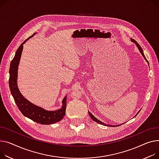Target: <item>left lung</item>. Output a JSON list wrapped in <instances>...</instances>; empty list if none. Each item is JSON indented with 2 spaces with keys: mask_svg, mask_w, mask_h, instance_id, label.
I'll return each instance as SVG.
<instances>
[{
  "mask_svg": "<svg viewBox=\"0 0 159 159\" xmlns=\"http://www.w3.org/2000/svg\"><path fill=\"white\" fill-rule=\"evenodd\" d=\"M131 41H132V42H134V43H135L136 46L137 47V48H138V49L139 50V51H140V52H141V54H142V56H143V57H144V58L146 59V61L148 62V61L146 60V57H145V56H144V53H143V49H142V48L141 47V46H140V45H139L138 43H137V41H135L134 39H131ZM89 112V116H90V117L91 118V119H92V120H93L94 121L97 122V123H100V124H101V125H105V126H107H107H112V125H107V124H105L104 123L102 122L101 121L98 120V119H97L96 118H95L94 116H93V114H91L90 112ZM139 111L138 112V113H139ZM138 113H137V114H138ZM137 114L136 115H137ZM136 115H135V116H136ZM121 125H122V124H121ZM119 125H118V126H119ZM117 126H118V125H117Z\"/></svg>",
  "mask_w": 159,
  "mask_h": 159,
  "instance_id": "left-lung-1",
  "label": "left lung"
}]
</instances>
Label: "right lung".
Wrapping results in <instances>:
<instances>
[{
    "mask_svg": "<svg viewBox=\"0 0 159 159\" xmlns=\"http://www.w3.org/2000/svg\"><path fill=\"white\" fill-rule=\"evenodd\" d=\"M35 33L28 38L24 43L20 45L17 49L15 56L11 62L9 68V85L11 93L15 100L18 109L25 117L33 121L42 125H51L61 121L64 117L66 113V96L63 98L62 107L56 111H47L43 108L37 106L25 99L20 92L17 86V74L18 67L20 60L21 55L23 50L24 44L29 38L33 37Z\"/></svg>",
    "mask_w": 159,
    "mask_h": 159,
    "instance_id": "right-lung-1",
    "label": "right lung"
}]
</instances>
